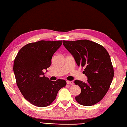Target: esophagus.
Here are the masks:
<instances>
[{
	"label": "esophagus",
	"mask_w": 127,
	"mask_h": 127,
	"mask_svg": "<svg viewBox=\"0 0 127 127\" xmlns=\"http://www.w3.org/2000/svg\"><path fill=\"white\" fill-rule=\"evenodd\" d=\"M66 83L68 85H73L74 83L72 81H66Z\"/></svg>",
	"instance_id": "34e87169"
}]
</instances>
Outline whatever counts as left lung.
I'll return each mask as SVG.
<instances>
[{"label":"left lung","instance_id":"8db88e82","mask_svg":"<svg viewBox=\"0 0 127 127\" xmlns=\"http://www.w3.org/2000/svg\"><path fill=\"white\" fill-rule=\"evenodd\" d=\"M63 45L74 56L78 66L84 68L83 74L87 82L76 80L81 92L75 96L78 103L92 106L98 103L108 91L114 76V70L109 54L98 43L88 40L63 41Z\"/></svg>","mask_w":127,"mask_h":127}]
</instances>
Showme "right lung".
<instances>
[{
    "label": "right lung",
    "instance_id": "1",
    "mask_svg": "<svg viewBox=\"0 0 127 127\" xmlns=\"http://www.w3.org/2000/svg\"><path fill=\"white\" fill-rule=\"evenodd\" d=\"M62 44V40L29 43L19 51L15 59L16 84L24 98L35 106L51 105L58 92L66 85L65 80L52 81L44 75V70L50 66L53 54Z\"/></svg>",
    "mask_w": 127,
    "mask_h": 127
}]
</instances>
